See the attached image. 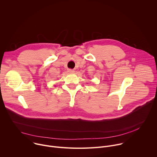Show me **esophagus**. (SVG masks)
Returning a JSON list of instances; mask_svg holds the SVG:
<instances>
[{"label": "esophagus", "instance_id": "34e87169", "mask_svg": "<svg viewBox=\"0 0 157 157\" xmlns=\"http://www.w3.org/2000/svg\"><path fill=\"white\" fill-rule=\"evenodd\" d=\"M68 71V73H75V71H74L73 70H71V69H69Z\"/></svg>", "mask_w": 157, "mask_h": 157}]
</instances>
